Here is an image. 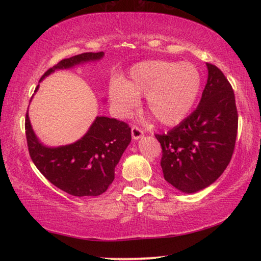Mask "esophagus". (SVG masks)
I'll return each mask as SVG.
<instances>
[{
    "instance_id": "obj_1",
    "label": "esophagus",
    "mask_w": 261,
    "mask_h": 261,
    "mask_svg": "<svg viewBox=\"0 0 261 261\" xmlns=\"http://www.w3.org/2000/svg\"><path fill=\"white\" fill-rule=\"evenodd\" d=\"M131 135H132V138H134L135 140H138L139 138H141V137L144 136V131L138 126H132Z\"/></svg>"
}]
</instances>
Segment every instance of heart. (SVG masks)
<instances>
[{
    "instance_id": "heart-1",
    "label": "heart",
    "mask_w": 261,
    "mask_h": 261,
    "mask_svg": "<svg viewBox=\"0 0 261 261\" xmlns=\"http://www.w3.org/2000/svg\"><path fill=\"white\" fill-rule=\"evenodd\" d=\"M200 88V74L189 62L146 61L130 69L129 78L110 84L109 99L118 115L126 116L146 95L147 112L163 125L179 123L191 109Z\"/></svg>"
}]
</instances>
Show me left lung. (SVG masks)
Wrapping results in <instances>:
<instances>
[{"label": "left lung", "instance_id": "8db88e82", "mask_svg": "<svg viewBox=\"0 0 261 261\" xmlns=\"http://www.w3.org/2000/svg\"><path fill=\"white\" fill-rule=\"evenodd\" d=\"M208 78L193 113L168 134L161 145L163 177L179 191L193 193L214 183L235 149L238 114L235 94L221 70L206 63Z\"/></svg>", "mask_w": 261, "mask_h": 261}]
</instances>
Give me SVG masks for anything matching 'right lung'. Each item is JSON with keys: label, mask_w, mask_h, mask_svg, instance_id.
I'll list each match as a JSON object with an SVG mask.
<instances>
[{"label": "right lung", "mask_w": 261, "mask_h": 261, "mask_svg": "<svg viewBox=\"0 0 261 261\" xmlns=\"http://www.w3.org/2000/svg\"><path fill=\"white\" fill-rule=\"evenodd\" d=\"M103 51L83 53L60 61L48 69L40 82L59 69H69L86 62L102 59ZM39 85L35 88V92ZM25 132L30 156L40 173L64 192L74 197L100 196L115 178V167L131 141V127L126 123L98 116L85 136L76 143L60 147L42 145L31 126L29 113Z\"/></svg>", "instance_id": "1"}]
</instances>
